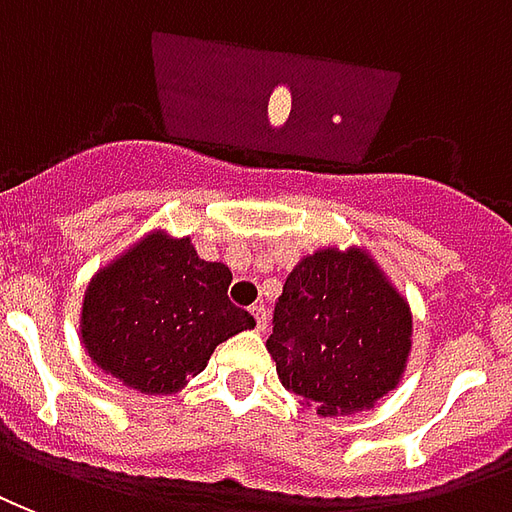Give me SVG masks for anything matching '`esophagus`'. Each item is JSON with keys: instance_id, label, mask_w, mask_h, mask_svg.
Returning <instances> with one entry per match:
<instances>
[{"instance_id": "esophagus-1", "label": "esophagus", "mask_w": 512, "mask_h": 512, "mask_svg": "<svg viewBox=\"0 0 512 512\" xmlns=\"http://www.w3.org/2000/svg\"><path fill=\"white\" fill-rule=\"evenodd\" d=\"M251 316L256 319V330L264 333V330H267V322H270V313H267V308H264V305H253Z\"/></svg>"}]
</instances>
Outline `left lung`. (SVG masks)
Wrapping results in <instances>:
<instances>
[{
    "instance_id": "obj_1",
    "label": "left lung",
    "mask_w": 512,
    "mask_h": 512,
    "mask_svg": "<svg viewBox=\"0 0 512 512\" xmlns=\"http://www.w3.org/2000/svg\"><path fill=\"white\" fill-rule=\"evenodd\" d=\"M267 352L283 387L322 417L374 409L412 352V311L363 248L302 256L272 313Z\"/></svg>"
}]
</instances>
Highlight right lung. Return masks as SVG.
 Segmentation results:
<instances>
[{
    "instance_id": "add662e5",
    "label": "right lung",
    "mask_w": 512,
    "mask_h": 512,
    "mask_svg": "<svg viewBox=\"0 0 512 512\" xmlns=\"http://www.w3.org/2000/svg\"><path fill=\"white\" fill-rule=\"evenodd\" d=\"M229 283V267L199 259L190 237L149 231L89 281L84 349L130 390L177 393L207 368L218 343L256 327L231 305Z\"/></svg>"
}]
</instances>
